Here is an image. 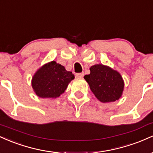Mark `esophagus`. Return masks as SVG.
Segmentation results:
<instances>
[{
  "mask_svg": "<svg viewBox=\"0 0 153 153\" xmlns=\"http://www.w3.org/2000/svg\"><path fill=\"white\" fill-rule=\"evenodd\" d=\"M75 75H76L77 78H82L84 75V73H76L75 74Z\"/></svg>",
  "mask_w": 153,
  "mask_h": 153,
  "instance_id": "obj_1",
  "label": "esophagus"
}]
</instances>
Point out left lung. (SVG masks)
<instances>
[{
	"mask_svg": "<svg viewBox=\"0 0 153 153\" xmlns=\"http://www.w3.org/2000/svg\"><path fill=\"white\" fill-rule=\"evenodd\" d=\"M90 71V74L85 75L84 79L100 101L113 102L121 97L124 81L118 72L101 64L91 66Z\"/></svg>",
	"mask_w": 153,
	"mask_h": 153,
	"instance_id": "1",
	"label": "left lung"
}]
</instances>
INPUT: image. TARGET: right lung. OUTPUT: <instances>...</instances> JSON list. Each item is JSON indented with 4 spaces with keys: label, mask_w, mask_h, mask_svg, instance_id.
Here are the masks:
<instances>
[{
    "label": "right lung",
    "mask_w": 153,
    "mask_h": 153,
    "mask_svg": "<svg viewBox=\"0 0 153 153\" xmlns=\"http://www.w3.org/2000/svg\"><path fill=\"white\" fill-rule=\"evenodd\" d=\"M74 78L72 72L67 71L62 65L52 61L38 70L31 85L39 97L56 99L65 92L68 83Z\"/></svg>",
    "instance_id": "1"
}]
</instances>
